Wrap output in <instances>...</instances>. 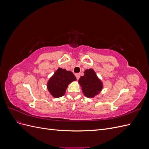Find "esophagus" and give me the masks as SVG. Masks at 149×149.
<instances>
[{
	"instance_id": "1",
	"label": "esophagus",
	"mask_w": 149,
	"mask_h": 149,
	"mask_svg": "<svg viewBox=\"0 0 149 149\" xmlns=\"http://www.w3.org/2000/svg\"><path fill=\"white\" fill-rule=\"evenodd\" d=\"M75 76H76V79H79V76H80V74H79V73H76V74H75Z\"/></svg>"
}]
</instances>
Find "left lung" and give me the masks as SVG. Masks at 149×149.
<instances>
[{
  "instance_id": "left-lung-1",
  "label": "left lung",
  "mask_w": 149,
  "mask_h": 149,
  "mask_svg": "<svg viewBox=\"0 0 149 149\" xmlns=\"http://www.w3.org/2000/svg\"><path fill=\"white\" fill-rule=\"evenodd\" d=\"M84 74L79 79L78 83L84 95L87 97L93 98L102 91L103 83L92 68L86 70Z\"/></svg>"
}]
</instances>
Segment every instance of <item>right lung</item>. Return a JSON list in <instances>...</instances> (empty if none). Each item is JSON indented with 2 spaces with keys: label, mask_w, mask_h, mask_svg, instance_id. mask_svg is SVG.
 Masks as SVG:
<instances>
[{
  "label": "right lung",
  "mask_w": 149,
  "mask_h": 149,
  "mask_svg": "<svg viewBox=\"0 0 149 149\" xmlns=\"http://www.w3.org/2000/svg\"><path fill=\"white\" fill-rule=\"evenodd\" d=\"M76 80V78L71 71L58 68L48 81L47 89L53 97H60L65 95L68 86Z\"/></svg>",
  "instance_id": "add662e5"
}]
</instances>
